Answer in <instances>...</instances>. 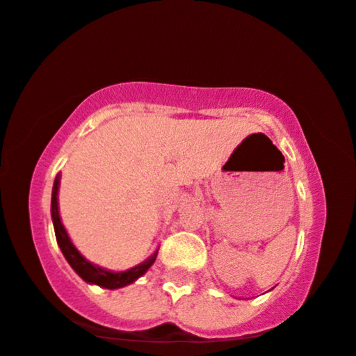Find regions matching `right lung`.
Instances as JSON below:
<instances>
[{
  "mask_svg": "<svg viewBox=\"0 0 356 356\" xmlns=\"http://www.w3.org/2000/svg\"><path fill=\"white\" fill-rule=\"evenodd\" d=\"M58 190H60V175H56L53 185V193H51V218H53V227H54V235H56L58 246L61 248V253L65 254L66 261L70 263L71 268L85 280L86 283H93V285L108 288V290H116V288L127 286L129 283L136 282L141 275H145L149 270V266L153 265L156 260L158 250L154 252L148 260H145L140 265L133 266V268L124 270V271H110L102 266L93 265L91 261H88L81 253L78 252L76 246L71 243L68 233H66L65 227H63L60 211H58Z\"/></svg>",
  "mask_w": 356,
  "mask_h": 356,
  "instance_id": "right-lung-1",
  "label": "right lung"
}]
</instances>
